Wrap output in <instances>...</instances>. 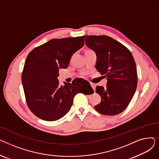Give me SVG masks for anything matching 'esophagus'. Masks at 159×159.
Returning a JSON list of instances; mask_svg holds the SVG:
<instances>
[{
  "label": "esophagus",
  "instance_id": "34e87169",
  "mask_svg": "<svg viewBox=\"0 0 159 159\" xmlns=\"http://www.w3.org/2000/svg\"><path fill=\"white\" fill-rule=\"evenodd\" d=\"M91 87H92V88L93 89V90H95L96 85L95 84H93V83H91Z\"/></svg>",
  "mask_w": 159,
  "mask_h": 159
}]
</instances>
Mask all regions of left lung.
Masks as SVG:
<instances>
[{
	"label": "left lung",
	"instance_id": "obj_1",
	"mask_svg": "<svg viewBox=\"0 0 159 159\" xmlns=\"http://www.w3.org/2000/svg\"><path fill=\"white\" fill-rule=\"evenodd\" d=\"M85 41L97 54L96 69L107 80L105 88L96 87L101 102L95 109L102 115H118L128 107L136 91L134 58L126 46L107 35H86Z\"/></svg>",
	"mask_w": 159,
	"mask_h": 159
}]
</instances>
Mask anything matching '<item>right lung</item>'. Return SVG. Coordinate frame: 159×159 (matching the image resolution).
Returning a JSON list of instances; mask_svg holds the SVG:
<instances>
[{
	"label": "right lung",
	"mask_w": 159,
	"mask_h": 159,
	"mask_svg": "<svg viewBox=\"0 0 159 159\" xmlns=\"http://www.w3.org/2000/svg\"><path fill=\"white\" fill-rule=\"evenodd\" d=\"M84 43V36L53 39L28 54L22 82L27 105L37 117L46 121L60 119L70 111L75 95L82 92L75 81L60 86L57 77L59 69L68 68L71 57Z\"/></svg>",
	"instance_id": "1"
}]
</instances>
